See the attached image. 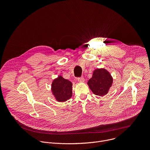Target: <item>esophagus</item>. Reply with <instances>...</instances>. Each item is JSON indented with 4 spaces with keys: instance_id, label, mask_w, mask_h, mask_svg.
Returning <instances> with one entry per match:
<instances>
[{
    "instance_id": "obj_1",
    "label": "esophagus",
    "mask_w": 150,
    "mask_h": 150,
    "mask_svg": "<svg viewBox=\"0 0 150 150\" xmlns=\"http://www.w3.org/2000/svg\"><path fill=\"white\" fill-rule=\"evenodd\" d=\"M78 79V81H81V82H83L84 81V78L83 76H81V77H79L77 78Z\"/></svg>"
}]
</instances>
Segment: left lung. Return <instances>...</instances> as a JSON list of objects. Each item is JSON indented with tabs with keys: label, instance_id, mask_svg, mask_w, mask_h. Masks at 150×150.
<instances>
[{
	"label": "left lung",
	"instance_id": "1",
	"mask_svg": "<svg viewBox=\"0 0 150 150\" xmlns=\"http://www.w3.org/2000/svg\"><path fill=\"white\" fill-rule=\"evenodd\" d=\"M112 82L113 78L108 71L97 69L93 72L92 78L88 81V85L95 95L103 96L108 94Z\"/></svg>",
	"mask_w": 150,
	"mask_h": 150
}]
</instances>
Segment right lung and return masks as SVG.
Segmentation results:
<instances>
[{
	"label": "right lung",
	"instance_id": "1",
	"mask_svg": "<svg viewBox=\"0 0 150 150\" xmlns=\"http://www.w3.org/2000/svg\"><path fill=\"white\" fill-rule=\"evenodd\" d=\"M72 83L69 81L59 76L52 84V91L57 101H66L72 96Z\"/></svg>",
	"mask_w": 150,
	"mask_h": 150
}]
</instances>
